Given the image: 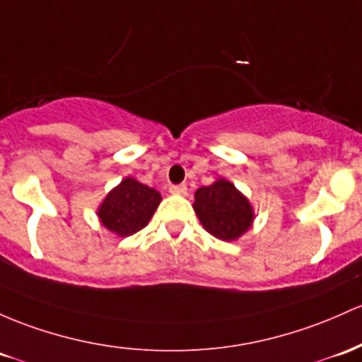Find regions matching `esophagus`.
Wrapping results in <instances>:
<instances>
[{
    "mask_svg": "<svg viewBox=\"0 0 362 362\" xmlns=\"http://www.w3.org/2000/svg\"><path fill=\"white\" fill-rule=\"evenodd\" d=\"M170 192L175 194V196H185V194H187V185H172V187H170Z\"/></svg>",
    "mask_w": 362,
    "mask_h": 362,
    "instance_id": "34e87169",
    "label": "esophagus"
}]
</instances>
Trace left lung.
Here are the masks:
<instances>
[{
	"mask_svg": "<svg viewBox=\"0 0 362 362\" xmlns=\"http://www.w3.org/2000/svg\"><path fill=\"white\" fill-rule=\"evenodd\" d=\"M194 211L211 235L220 240H237L251 228L254 209L244 194L232 182L218 178L194 194Z\"/></svg>",
	"mask_w": 362,
	"mask_h": 362,
	"instance_id": "left-lung-1",
	"label": "left lung"
}]
</instances>
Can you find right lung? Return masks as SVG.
<instances>
[{"instance_id": "right-lung-1", "label": "right lung", "mask_w": 362, "mask_h": 362, "mask_svg": "<svg viewBox=\"0 0 362 362\" xmlns=\"http://www.w3.org/2000/svg\"><path fill=\"white\" fill-rule=\"evenodd\" d=\"M161 202L158 190L127 177L101 202L98 216L103 226L120 237H129L144 228Z\"/></svg>"}]
</instances>
